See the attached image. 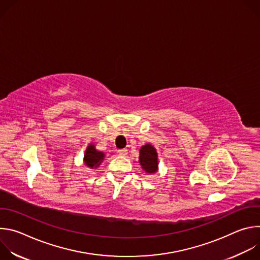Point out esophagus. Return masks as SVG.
Here are the masks:
<instances>
[{
    "mask_svg": "<svg viewBox=\"0 0 260 260\" xmlns=\"http://www.w3.org/2000/svg\"><path fill=\"white\" fill-rule=\"evenodd\" d=\"M118 153H119V155L125 156V155L127 154V150H126V149H119V150H118Z\"/></svg>",
    "mask_w": 260,
    "mask_h": 260,
    "instance_id": "1",
    "label": "esophagus"
}]
</instances>
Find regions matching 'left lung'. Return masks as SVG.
<instances>
[{
  "label": "left lung",
  "mask_w": 260,
  "mask_h": 260,
  "mask_svg": "<svg viewBox=\"0 0 260 260\" xmlns=\"http://www.w3.org/2000/svg\"><path fill=\"white\" fill-rule=\"evenodd\" d=\"M140 164L147 173H155L157 170V153L155 148L150 144H146L140 150Z\"/></svg>",
  "instance_id": "8db88e82"
}]
</instances>
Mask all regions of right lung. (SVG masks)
Listing matches in <instances>:
<instances>
[{"label":"right lung","mask_w":260,"mask_h":260,"mask_svg":"<svg viewBox=\"0 0 260 260\" xmlns=\"http://www.w3.org/2000/svg\"><path fill=\"white\" fill-rule=\"evenodd\" d=\"M105 154L103 152H100L98 150H95V148L93 145H89L87 147V149L85 151V155H84V160L87 167L89 168H98L101 162L104 159Z\"/></svg>","instance_id":"right-lung-1"}]
</instances>
